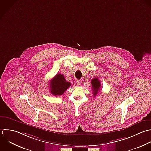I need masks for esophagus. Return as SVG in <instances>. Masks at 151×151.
Listing matches in <instances>:
<instances>
[{"instance_id":"1","label":"esophagus","mask_w":151,"mask_h":151,"mask_svg":"<svg viewBox=\"0 0 151 151\" xmlns=\"http://www.w3.org/2000/svg\"><path fill=\"white\" fill-rule=\"evenodd\" d=\"M76 82V83H77V85H80V84H81V81H80V80L77 79Z\"/></svg>"}]
</instances>
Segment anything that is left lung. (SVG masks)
Wrapping results in <instances>:
<instances>
[{"mask_svg": "<svg viewBox=\"0 0 151 151\" xmlns=\"http://www.w3.org/2000/svg\"><path fill=\"white\" fill-rule=\"evenodd\" d=\"M91 82V85H92V87L93 95V96H95L98 94V92L101 86V82L99 81V79L96 78H93Z\"/></svg>", "mask_w": 151, "mask_h": 151, "instance_id": "obj_1", "label": "left lung"}]
</instances>
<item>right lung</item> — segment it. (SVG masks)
<instances>
[{"instance_id":"add662e5","label":"right lung","mask_w":151,"mask_h":151,"mask_svg":"<svg viewBox=\"0 0 151 151\" xmlns=\"http://www.w3.org/2000/svg\"><path fill=\"white\" fill-rule=\"evenodd\" d=\"M70 85V83L66 81L62 74L58 73L50 81V92L55 96L62 95Z\"/></svg>"}]
</instances>
